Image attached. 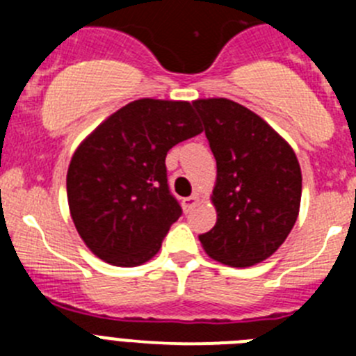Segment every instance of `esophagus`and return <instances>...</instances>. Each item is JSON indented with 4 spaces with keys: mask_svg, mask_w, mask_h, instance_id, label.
<instances>
[{
    "mask_svg": "<svg viewBox=\"0 0 356 356\" xmlns=\"http://www.w3.org/2000/svg\"><path fill=\"white\" fill-rule=\"evenodd\" d=\"M197 196H188V197H184V200H181V207H184V212L185 213H188L191 212V210L194 209V207L197 205Z\"/></svg>",
    "mask_w": 356,
    "mask_h": 356,
    "instance_id": "1",
    "label": "esophagus"
}]
</instances>
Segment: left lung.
I'll return each instance as SVG.
<instances>
[{"instance_id": "left-lung-1", "label": "left lung", "mask_w": 356, "mask_h": 356, "mask_svg": "<svg viewBox=\"0 0 356 356\" xmlns=\"http://www.w3.org/2000/svg\"><path fill=\"white\" fill-rule=\"evenodd\" d=\"M216 156L212 191L217 221L200 235L217 262L250 267L269 259L291 234L301 203L296 153L260 115L226 99H196Z\"/></svg>"}]
</instances>
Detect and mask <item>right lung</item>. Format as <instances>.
Instances as JSON below:
<instances>
[{
    "label": "right lung",
    "instance_id": "obj_1",
    "mask_svg": "<svg viewBox=\"0 0 356 356\" xmlns=\"http://www.w3.org/2000/svg\"><path fill=\"white\" fill-rule=\"evenodd\" d=\"M201 131L188 102L144 97L106 118L78 146L67 169L69 210L96 257L135 267L159 253L181 216L169 193L165 155Z\"/></svg>",
    "mask_w": 356,
    "mask_h": 356
}]
</instances>
